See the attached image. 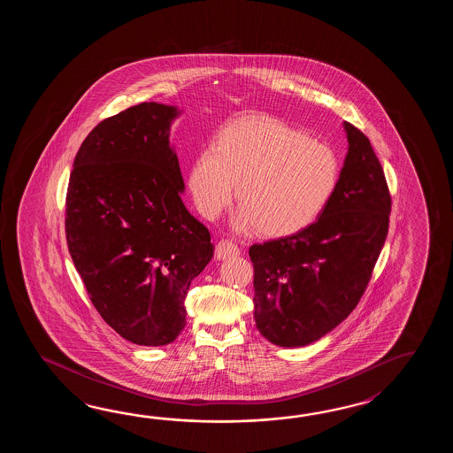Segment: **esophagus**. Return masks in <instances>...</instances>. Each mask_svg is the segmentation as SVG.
I'll list each match as a JSON object with an SVG mask.
<instances>
[{"instance_id": "34e87169", "label": "esophagus", "mask_w": 453, "mask_h": 453, "mask_svg": "<svg viewBox=\"0 0 453 453\" xmlns=\"http://www.w3.org/2000/svg\"><path fill=\"white\" fill-rule=\"evenodd\" d=\"M240 256V248L228 240H220L215 246V257L217 260H226Z\"/></svg>"}]
</instances>
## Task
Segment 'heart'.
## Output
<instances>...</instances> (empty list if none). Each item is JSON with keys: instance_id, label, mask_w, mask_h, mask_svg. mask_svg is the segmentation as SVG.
I'll use <instances>...</instances> for the list:
<instances>
[{"instance_id": "heart-1", "label": "heart", "mask_w": 453, "mask_h": 453, "mask_svg": "<svg viewBox=\"0 0 453 453\" xmlns=\"http://www.w3.org/2000/svg\"><path fill=\"white\" fill-rule=\"evenodd\" d=\"M338 176L337 155L327 144L275 118L250 115L225 126L212 149L197 157L188 186L211 220L230 205L236 186V230L289 236L316 222Z\"/></svg>"}]
</instances>
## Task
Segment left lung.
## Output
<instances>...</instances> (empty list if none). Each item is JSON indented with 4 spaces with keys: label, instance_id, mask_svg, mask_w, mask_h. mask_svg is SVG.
I'll return each mask as SVG.
<instances>
[{
    "label": "left lung",
    "instance_id": "8db88e82",
    "mask_svg": "<svg viewBox=\"0 0 453 453\" xmlns=\"http://www.w3.org/2000/svg\"><path fill=\"white\" fill-rule=\"evenodd\" d=\"M343 127L347 157L318 220L250 248L256 327L279 347H306L351 314L387 238L392 203L382 166L366 135Z\"/></svg>",
    "mask_w": 453,
    "mask_h": 453
}]
</instances>
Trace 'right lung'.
I'll list each match as a JSON object with an SVG mask.
<instances>
[{"label":"right lung","instance_id":"1","mask_svg":"<svg viewBox=\"0 0 453 453\" xmlns=\"http://www.w3.org/2000/svg\"><path fill=\"white\" fill-rule=\"evenodd\" d=\"M181 110L144 102L106 118L77 152L66 196L69 254L106 324L164 347L186 326L184 299L213 257L211 233L181 201L170 144Z\"/></svg>","mask_w":453,"mask_h":453}]
</instances>
